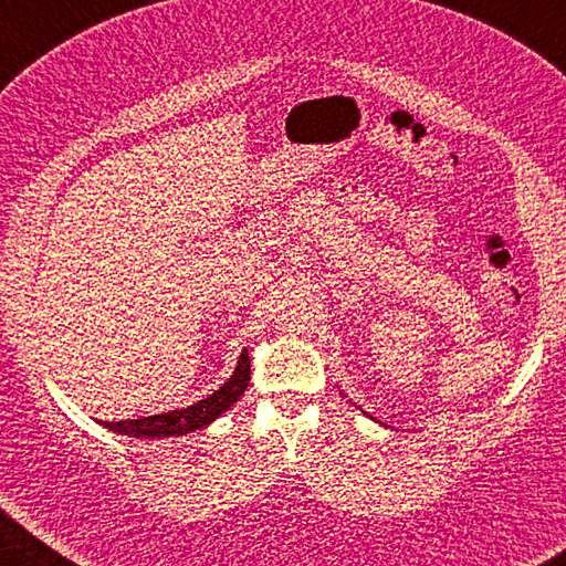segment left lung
<instances>
[{"label": "left lung", "mask_w": 566, "mask_h": 566, "mask_svg": "<svg viewBox=\"0 0 566 566\" xmlns=\"http://www.w3.org/2000/svg\"><path fill=\"white\" fill-rule=\"evenodd\" d=\"M363 413H367V411H363Z\"/></svg>", "instance_id": "left-lung-1"}]
</instances>
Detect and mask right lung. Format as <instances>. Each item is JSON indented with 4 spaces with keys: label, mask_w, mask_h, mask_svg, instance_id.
Returning <instances> with one entry per match:
<instances>
[{
    "label": "right lung",
    "mask_w": 566,
    "mask_h": 566,
    "mask_svg": "<svg viewBox=\"0 0 566 566\" xmlns=\"http://www.w3.org/2000/svg\"><path fill=\"white\" fill-rule=\"evenodd\" d=\"M250 384V357L248 350L240 353L238 365L233 375L228 377L226 384L209 394L207 399L191 403L187 408H177V411H167L158 416H143L134 420H99L104 428H109L118 436L128 438H146V440H160V438H179L187 432H195L211 426L216 418L223 416L240 396L245 394Z\"/></svg>",
    "instance_id": "add662e5"
}]
</instances>
